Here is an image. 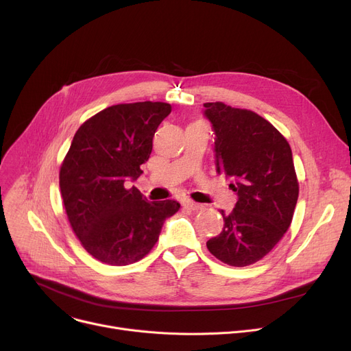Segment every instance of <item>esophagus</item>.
Here are the masks:
<instances>
[{"label":"esophagus","instance_id":"esophagus-1","mask_svg":"<svg viewBox=\"0 0 351 351\" xmlns=\"http://www.w3.org/2000/svg\"><path fill=\"white\" fill-rule=\"evenodd\" d=\"M185 208L186 209H189V210H200V209H204V205H200V204H196V202H191V200H188V202H185Z\"/></svg>","mask_w":351,"mask_h":351}]
</instances>
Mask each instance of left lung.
<instances>
[{"label": "left lung", "mask_w": 351, "mask_h": 351, "mask_svg": "<svg viewBox=\"0 0 351 351\" xmlns=\"http://www.w3.org/2000/svg\"><path fill=\"white\" fill-rule=\"evenodd\" d=\"M212 122L216 172L232 178L234 209L223 230L208 241L209 252L229 266L259 262L287 232L299 197L290 145L269 121L253 110L223 102L204 104Z\"/></svg>", "instance_id": "left-lung-1"}]
</instances>
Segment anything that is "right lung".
Here are the masks:
<instances>
[{"instance_id":"add662e5","label":"right lung","mask_w":351,"mask_h":351,"mask_svg":"<svg viewBox=\"0 0 351 351\" xmlns=\"http://www.w3.org/2000/svg\"><path fill=\"white\" fill-rule=\"evenodd\" d=\"M166 102L118 104L85 121L60 169L69 225L84 249L102 263L126 266L149 253L176 200L147 202L125 182L141 176L159 123L171 114Z\"/></svg>"}]
</instances>
